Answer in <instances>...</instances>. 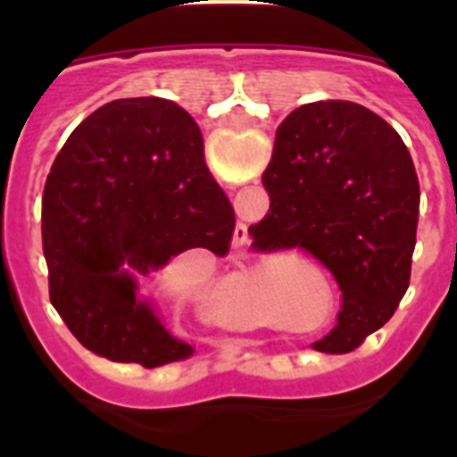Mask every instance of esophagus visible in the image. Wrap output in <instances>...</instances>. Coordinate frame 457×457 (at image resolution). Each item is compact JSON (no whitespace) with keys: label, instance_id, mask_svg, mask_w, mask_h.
<instances>
[{"label":"esophagus","instance_id":"1","mask_svg":"<svg viewBox=\"0 0 457 457\" xmlns=\"http://www.w3.org/2000/svg\"><path fill=\"white\" fill-rule=\"evenodd\" d=\"M245 237H247V228H245V226H237V228H236V240L237 242H242V240H245Z\"/></svg>","mask_w":457,"mask_h":457}]
</instances>
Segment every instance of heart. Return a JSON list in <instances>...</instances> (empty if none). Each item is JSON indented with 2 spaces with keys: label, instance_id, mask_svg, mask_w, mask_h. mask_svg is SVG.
<instances>
[{
  "label": "heart",
  "instance_id": "heart-1",
  "mask_svg": "<svg viewBox=\"0 0 457 457\" xmlns=\"http://www.w3.org/2000/svg\"><path fill=\"white\" fill-rule=\"evenodd\" d=\"M253 300H265V293H258L256 295V297H253ZM233 304V302L231 300H228V306H231Z\"/></svg>",
  "mask_w": 457,
  "mask_h": 457
}]
</instances>
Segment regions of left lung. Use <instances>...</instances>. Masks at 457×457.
<instances>
[{
    "instance_id": "1",
    "label": "left lung",
    "mask_w": 457,
    "mask_h": 457,
    "mask_svg": "<svg viewBox=\"0 0 457 457\" xmlns=\"http://www.w3.org/2000/svg\"><path fill=\"white\" fill-rule=\"evenodd\" d=\"M263 185L270 210L249 226L252 247L300 249L334 274L338 322L313 350L353 353L410 286L421 194L410 151L361 104L309 103L277 128Z\"/></svg>"
}]
</instances>
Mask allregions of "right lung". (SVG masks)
I'll return each instance as SVG.
<instances>
[{
  "instance_id": "right-lung-1",
  "label": "right lung",
  "mask_w": 457,
  "mask_h": 457,
  "mask_svg": "<svg viewBox=\"0 0 457 457\" xmlns=\"http://www.w3.org/2000/svg\"><path fill=\"white\" fill-rule=\"evenodd\" d=\"M236 212L205 167L199 125L164 98L103 104L71 132L43 192L50 302L109 361L155 369L192 357L139 277L204 247L224 256Z\"/></svg>"
}]
</instances>
